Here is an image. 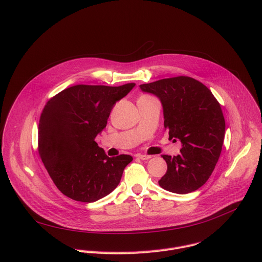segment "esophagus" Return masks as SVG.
I'll list each match as a JSON object with an SVG mask.
<instances>
[{"instance_id":"1","label":"esophagus","mask_w":262,"mask_h":262,"mask_svg":"<svg viewBox=\"0 0 262 262\" xmlns=\"http://www.w3.org/2000/svg\"><path fill=\"white\" fill-rule=\"evenodd\" d=\"M137 158L140 159V160H142V161H147V160L150 159L151 157H150V156H146V155H138Z\"/></svg>"}]
</instances>
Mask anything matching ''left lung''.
Wrapping results in <instances>:
<instances>
[{"instance_id":"obj_1","label":"left lung","mask_w":262,"mask_h":262,"mask_svg":"<svg viewBox=\"0 0 262 262\" xmlns=\"http://www.w3.org/2000/svg\"><path fill=\"white\" fill-rule=\"evenodd\" d=\"M140 88L160 98L165 129L170 139L181 142L180 155L163 156L168 169L159 184L176 194L198 190L211 175L225 137L219 101L205 85L190 77L163 79Z\"/></svg>"}]
</instances>
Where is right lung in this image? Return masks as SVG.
Segmentation results:
<instances>
[{
	"label": "right lung",
	"instance_id": "add662e5",
	"mask_svg": "<svg viewBox=\"0 0 262 262\" xmlns=\"http://www.w3.org/2000/svg\"><path fill=\"white\" fill-rule=\"evenodd\" d=\"M76 85L45 105L38 126V152L59 191L72 200L95 202L120 182L127 155L108 158L95 137L106 126L114 104L135 87Z\"/></svg>",
	"mask_w": 262,
	"mask_h": 262
}]
</instances>
